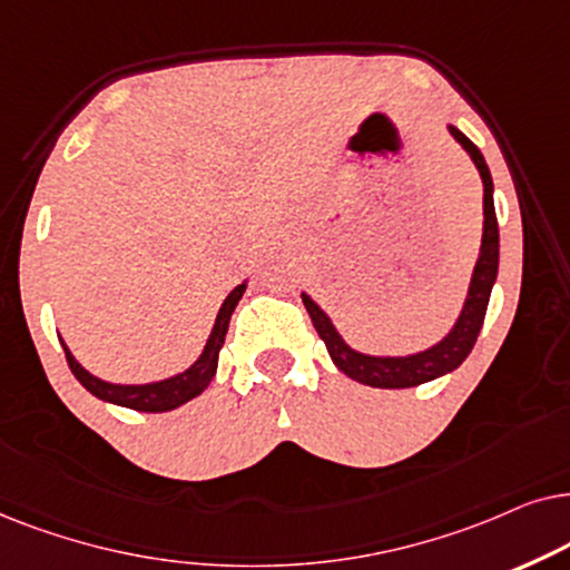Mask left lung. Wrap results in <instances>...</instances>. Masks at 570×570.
I'll list each match as a JSON object with an SVG mask.
<instances>
[{"label":"left lung","mask_w":570,"mask_h":570,"mask_svg":"<svg viewBox=\"0 0 570 570\" xmlns=\"http://www.w3.org/2000/svg\"><path fill=\"white\" fill-rule=\"evenodd\" d=\"M451 135L466 148V154L472 156L474 166L480 169V177L484 185V229H482L480 261L474 265L464 309H461L459 321L453 325L449 336L440 341V344L428 348V352H420L412 356L360 354L344 344V338H341L338 331L333 328L328 315H325L323 309L307 297V294H302V302H305L309 321H313L317 336L325 341V348H328L333 364H336L341 373L348 375L356 383L373 385V389H412V385L435 381V377L456 370L459 364L466 360L469 352H472L476 336H480L484 313H488L492 284H495V276H498V249H500L498 216H495V203H492V177H490L488 164H484V156L480 154V148H476L464 132L456 130V127H451Z\"/></svg>","instance_id":"8db88e82"}]
</instances>
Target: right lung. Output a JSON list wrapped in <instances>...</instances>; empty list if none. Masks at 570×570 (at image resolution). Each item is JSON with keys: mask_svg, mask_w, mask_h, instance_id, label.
Listing matches in <instances>:
<instances>
[{"mask_svg": "<svg viewBox=\"0 0 570 570\" xmlns=\"http://www.w3.org/2000/svg\"><path fill=\"white\" fill-rule=\"evenodd\" d=\"M245 289H247V284H239L237 289H234L229 297L224 299V305H222V309H218L216 325H214V331H210V338H208L206 348H203L200 360H197L189 370H185V373L169 377V381L146 383V385H117V383L98 381V377L90 375L86 367H80L78 360L70 354V348L62 344L67 364H70L72 375L78 377V381L86 385V391L94 393L96 399L109 401V404H117V406L135 409V412H169V409H177L181 404H187L189 399L200 396V393L208 389V383L214 381L216 367H218V352H222L226 331H229L234 307H237V302L242 299Z\"/></svg>", "mask_w": 570, "mask_h": 570, "instance_id": "add662e5", "label": "right lung"}]
</instances>
